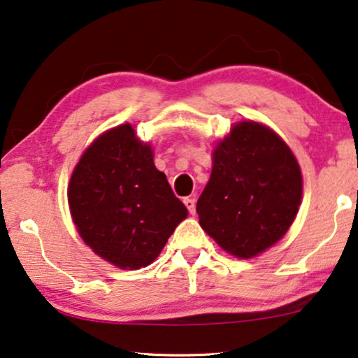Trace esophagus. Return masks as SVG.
I'll return each instance as SVG.
<instances>
[{"mask_svg":"<svg viewBox=\"0 0 358 358\" xmlns=\"http://www.w3.org/2000/svg\"><path fill=\"white\" fill-rule=\"evenodd\" d=\"M183 203H185L186 208H188L189 214H194L196 213V201L193 198H185Z\"/></svg>","mask_w":358,"mask_h":358,"instance_id":"obj_1","label":"esophagus"}]
</instances>
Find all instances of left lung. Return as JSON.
I'll use <instances>...</instances> for the list:
<instances>
[{"instance_id":"1","label":"left lung","mask_w":358,"mask_h":358,"mask_svg":"<svg viewBox=\"0 0 358 358\" xmlns=\"http://www.w3.org/2000/svg\"><path fill=\"white\" fill-rule=\"evenodd\" d=\"M301 186L289 145L264 124L241 122L214 149L196 213L220 248L248 259L285 235L299 213Z\"/></svg>"}]
</instances>
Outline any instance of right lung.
<instances>
[{"label": "right lung", "mask_w": 358, "mask_h": 358, "mask_svg": "<svg viewBox=\"0 0 358 358\" xmlns=\"http://www.w3.org/2000/svg\"><path fill=\"white\" fill-rule=\"evenodd\" d=\"M74 225L95 255L120 269H141L160 255L188 215L149 144L131 124L99 136L85 149L68 186Z\"/></svg>", "instance_id": "add662e5"}]
</instances>
